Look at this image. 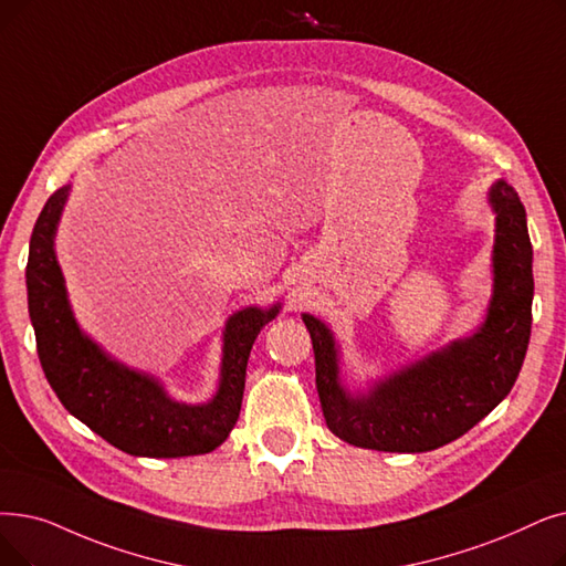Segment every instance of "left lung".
<instances>
[{"mask_svg": "<svg viewBox=\"0 0 566 566\" xmlns=\"http://www.w3.org/2000/svg\"><path fill=\"white\" fill-rule=\"evenodd\" d=\"M490 203L497 214L495 291L485 324L472 337L352 398L339 386L331 331L303 314L326 426L347 444L388 453L439 449L485 419L518 379L532 331V242L525 208L511 185L495 182Z\"/></svg>", "mask_w": 566, "mask_h": 566, "instance_id": "8db88e82", "label": "left lung"}]
</instances>
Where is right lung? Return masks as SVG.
Masks as SVG:
<instances>
[{"instance_id": "add662e5", "label": "right lung", "mask_w": 566, "mask_h": 566, "mask_svg": "<svg viewBox=\"0 0 566 566\" xmlns=\"http://www.w3.org/2000/svg\"><path fill=\"white\" fill-rule=\"evenodd\" d=\"M69 187L45 201L30 240L28 307L48 384L69 413L129 455L182 458L214 451L233 430L259 331L280 312L248 307L229 318L222 384L208 405H180L161 386L111 360L71 314L53 235Z\"/></svg>"}]
</instances>
